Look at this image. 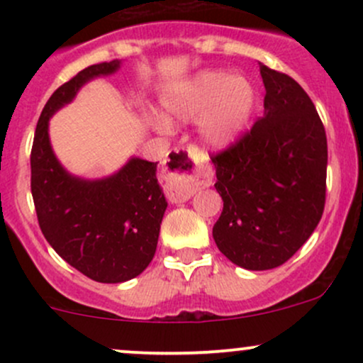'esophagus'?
<instances>
[{
  "mask_svg": "<svg viewBox=\"0 0 363 363\" xmlns=\"http://www.w3.org/2000/svg\"><path fill=\"white\" fill-rule=\"evenodd\" d=\"M165 193L174 203L187 201L210 179L198 169V152L193 148H174L165 160Z\"/></svg>",
  "mask_w": 363,
  "mask_h": 363,
  "instance_id": "obj_1",
  "label": "esophagus"
}]
</instances>
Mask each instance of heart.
Returning a JSON list of instances; mask_svg holds the SVG:
<instances>
[{
    "instance_id": "obj_1",
    "label": "heart",
    "mask_w": 363,
    "mask_h": 363,
    "mask_svg": "<svg viewBox=\"0 0 363 363\" xmlns=\"http://www.w3.org/2000/svg\"><path fill=\"white\" fill-rule=\"evenodd\" d=\"M256 94L244 77L223 72H203L177 85L164 99V109L176 121L201 118L199 135L208 147L230 145L251 118Z\"/></svg>"
}]
</instances>
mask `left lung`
<instances>
[{
	"label": "left lung",
	"instance_id": "obj_1",
	"mask_svg": "<svg viewBox=\"0 0 363 363\" xmlns=\"http://www.w3.org/2000/svg\"><path fill=\"white\" fill-rule=\"evenodd\" d=\"M264 116L239 140L213 153L223 210L216 247L240 268L281 266L318 227L326 203L328 141L306 90L259 62Z\"/></svg>",
	"mask_w": 363,
	"mask_h": 363
}]
</instances>
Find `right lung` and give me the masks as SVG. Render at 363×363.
<instances>
[{
  "instance_id": "1",
  "label": "right lung",
  "mask_w": 363,
  "mask_h": 363,
  "mask_svg": "<svg viewBox=\"0 0 363 363\" xmlns=\"http://www.w3.org/2000/svg\"><path fill=\"white\" fill-rule=\"evenodd\" d=\"M118 68L119 61L99 62L62 83L44 106L30 152L32 198L45 240L74 269L101 283L131 280L155 256L167 208L157 162L131 158L114 176L83 181L54 157L48 126L83 83Z\"/></svg>"
}]
</instances>
